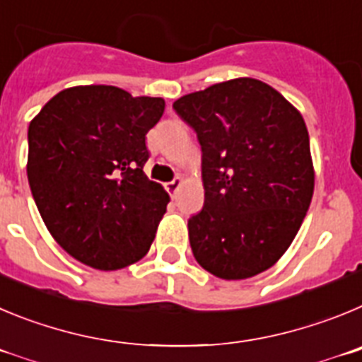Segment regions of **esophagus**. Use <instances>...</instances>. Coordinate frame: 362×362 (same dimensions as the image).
<instances>
[{
  "label": "esophagus",
  "mask_w": 362,
  "mask_h": 362,
  "mask_svg": "<svg viewBox=\"0 0 362 362\" xmlns=\"http://www.w3.org/2000/svg\"><path fill=\"white\" fill-rule=\"evenodd\" d=\"M182 184H184V182H182V178H175V180H171L169 184H165V191H168V193L175 198L178 193V189L182 187Z\"/></svg>",
  "instance_id": "obj_1"
}]
</instances>
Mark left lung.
<instances>
[{
    "label": "left lung",
    "mask_w": 362,
    "mask_h": 362,
    "mask_svg": "<svg viewBox=\"0 0 362 362\" xmlns=\"http://www.w3.org/2000/svg\"><path fill=\"white\" fill-rule=\"evenodd\" d=\"M173 108L202 146L204 209L187 221L194 258L227 281L265 272L294 242L314 194L303 115L252 77L187 93Z\"/></svg>",
    "instance_id": "obj_1"
}]
</instances>
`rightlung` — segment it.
<instances>
[{
	"mask_svg": "<svg viewBox=\"0 0 362 362\" xmlns=\"http://www.w3.org/2000/svg\"><path fill=\"white\" fill-rule=\"evenodd\" d=\"M162 97L106 84L52 97L28 126L27 175L37 211L71 258L119 270L148 254L169 194L148 180L146 133Z\"/></svg>",
	"mask_w": 362,
	"mask_h": 362,
	"instance_id": "right-lung-1",
	"label": "right lung"
}]
</instances>
